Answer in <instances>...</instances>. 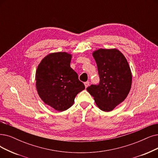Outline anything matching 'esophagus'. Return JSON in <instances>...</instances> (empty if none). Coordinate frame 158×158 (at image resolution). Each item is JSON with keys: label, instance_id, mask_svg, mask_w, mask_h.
Returning <instances> with one entry per match:
<instances>
[{"label": "esophagus", "instance_id": "esophagus-1", "mask_svg": "<svg viewBox=\"0 0 158 158\" xmlns=\"http://www.w3.org/2000/svg\"><path fill=\"white\" fill-rule=\"evenodd\" d=\"M84 85H85V88H87L88 86L89 85V81H86V82L84 83Z\"/></svg>", "mask_w": 158, "mask_h": 158}]
</instances>
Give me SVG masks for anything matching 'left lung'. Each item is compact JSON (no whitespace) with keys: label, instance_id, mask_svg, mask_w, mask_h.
<instances>
[{"label":"left lung","instance_id":"left-lung-1","mask_svg":"<svg viewBox=\"0 0 158 158\" xmlns=\"http://www.w3.org/2000/svg\"><path fill=\"white\" fill-rule=\"evenodd\" d=\"M100 77L98 85H91L87 91L99 109L110 111L123 102L130 93L132 75L127 60L117 48H99L92 53Z\"/></svg>","mask_w":158,"mask_h":158}]
</instances>
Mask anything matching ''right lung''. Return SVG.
Instances as JSON below:
<instances>
[{"instance_id":"1","label":"right lung","mask_w":158,"mask_h":158,"mask_svg":"<svg viewBox=\"0 0 158 158\" xmlns=\"http://www.w3.org/2000/svg\"><path fill=\"white\" fill-rule=\"evenodd\" d=\"M72 55L65 52L47 55L35 73V86L43 102L63 111L73 106L77 94L85 89L78 74L71 67Z\"/></svg>"}]
</instances>
